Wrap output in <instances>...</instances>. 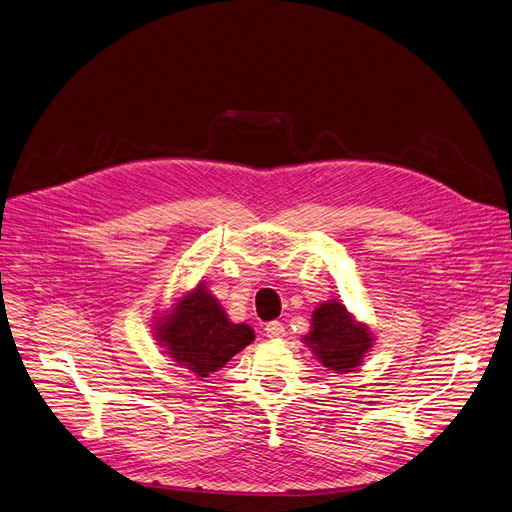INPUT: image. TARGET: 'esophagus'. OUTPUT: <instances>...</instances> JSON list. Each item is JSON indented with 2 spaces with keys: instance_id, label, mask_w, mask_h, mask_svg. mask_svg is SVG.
Masks as SVG:
<instances>
[{
  "instance_id": "esophagus-1",
  "label": "esophagus",
  "mask_w": 512,
  "mask_h": 512,
  "mask_svg": "<svg viewBox=\"0 0 512 512\" xmlns=\"http://www.w3.org/2000/svg\"><path fill=\"white\" fill-rule=\"evenodd\" d=\"M265 335H268L270 339H282V337L286 335L284 324H282V322H270V324H265Z\"/></svg>"
}]
</instances>
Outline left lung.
<instances>
[{"mask_svg": "<svg viewBox=\"0 0 512 512\" xmlns=\"http://www.w3.org/2000/svg\"><path fill=\"white\" fill-rule=\"evenodd\" d=\"M301 341L316 360L332 372H353L364 366L374 347V335L339 299H328L311 311L309 332Z\"/></svg>", "mask_w": 512, "mask_h": 512, "instance_id": "left-lung-1", "label": "left lung"}]
</instances>
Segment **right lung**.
<instances>
[{
  "label": "right lung",
  "mask_w": 512,
  "mask_h": 512,
  "mask_svg": "<svg viewBox=\"0 0 512 512\" xmlns=\"http://www.w3.org/2000/svg\"><path fill=\"white\" fill-rule=\"evenodd\" d=\"M152 335L173 362L207 379L255 341L249 324H234L205 282L177 291L163 314L154 316Z\"/></svg>",
  "instance_id": "1"
}]
</instances>
